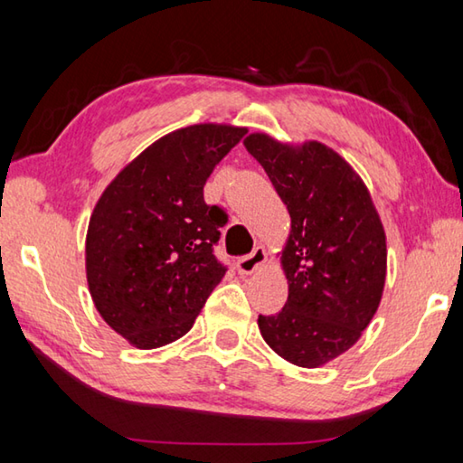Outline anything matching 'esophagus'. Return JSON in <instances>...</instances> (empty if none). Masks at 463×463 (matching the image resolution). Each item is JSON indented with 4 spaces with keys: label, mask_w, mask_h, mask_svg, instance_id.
<instances>
[{
    "label": "esophagus",
    "mask_w": 463,
    "mask_h": 463,
    "mask_svg": "<svg viewBox=\"0 0 463 463\" xmlns=\"http://www.w3.org/2000/svg\"><path fill=\"white\" fill-rule=\"evenodd\" d=\"M265 261H268V253H265V249L255 247L253 253L241 257V260L237 261V269H239V273H242V276H249V273L260 269Z\"/></svg>",
    "instance_id": "esophagus-1"
}]
</instances>
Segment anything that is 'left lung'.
Masks as SVG:
<instances>
[{
  "instance_id": "8db88e82",
  "label": "left lung",
  "mask_w": 463,
  "mask_h": 463,
  "mask_svg": "<svg viewBox=\"0 0 463 463\" xmlns=\"http://www.w3.org/2000/svg\"><path fill=\"white\" fill-rule=\"evenodd\" d=\"M242 143L292 218L281 250L288 302L257 325L286 362L320 367L354 347L380 307L388 257L382 221L362 177L326 145L294 146L263 132Z\"/></svg>"
}]
</instances>
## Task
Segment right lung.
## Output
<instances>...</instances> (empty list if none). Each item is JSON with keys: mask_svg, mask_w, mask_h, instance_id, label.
I'll use <instances>...</instances> for the list:
<instances>
[{"mask_svg": "<svg viewBox=\"0 0 463 463\" xmlns=\"http://www.w3.org/2000/svg\"><path fill=\"white\" fill-rule=\"evenodd\" d=\"M247 135L231 124L169 132L99 195L85 239V273L101 318L138 349L177 341L226 268L214 257L226 216L203 185Z\"/></svg>", "mask_w": 463, "mask_h": 463, "instance_id": "right-lung-1", "label": "right lung"}]
</instances>
